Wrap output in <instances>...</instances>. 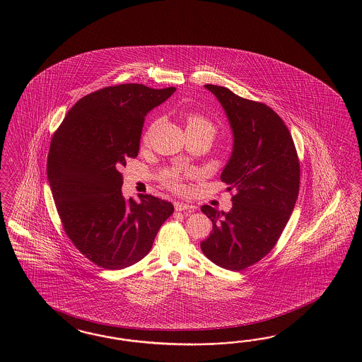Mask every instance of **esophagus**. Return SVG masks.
<instances>
[{
	"mask_svg": "<svg viewBox=\"0 0 362 362\" xmlns=\"http://www.w3.org/2000/svg\"><path fill=\"white\" fill-rule=\"evenodd\" d=\"M176 211H187V212H192L194 211V206H189L187 203H182V202H176L175 203Z\"/></svg>",
	"mask_w": 362,
	"mask_h": 362,
	"instance_id": "34e87169",
	"label": "esophagus"
}]
</instances>
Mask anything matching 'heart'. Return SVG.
<instances>
[{"mask_svg":"<svg viewBox=\"0 0 362 362\" xmlns=\"http://www.w3.org/2000/svg\"><path fill=\"white\" fill-rule=\"evenodd\" d=\"M185 121H186L187 132H203V134H207L211 139H214V136L216 135L215 124L203 114L187 112ZM186 175V170L179 168V167H173V168H168L162 173L160 180L165 187H168L174 191H180V189H183V179Z\"/></svg>","mask_w":362,"mask_h":362,"instance_id":"heart-1","label":"heart"}]
</instances>
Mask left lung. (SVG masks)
I'll return each mask as SVG.
<instances>
[{"mask_svg": "<svg viewBox=\"0 0 362 362\" xmlns=\"http://www.w3.org/2000/svg\"><path fill=\"white\" fill-rule=\"evenodd\" d=\"M219 99L233 132V151L221 173L232 209L202 206L212 230L200 243L212 263L243 271L271 252L295 209L300 162L284 121L265 103L241 98L230 88L206 85Z\"/></svg>", "mask_w": 362, "mask_h": 362, "instance_id": "obj_1", "label": "left lung"}]
</instances>
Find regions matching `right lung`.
I'll use <instances>...</instances> for the list:
<instances>
[{
  "label": "right lung",
  "instance_id": "obj_1",
  "mask_svg": "<svg viewBox=\"0 0 362 362\" xmlns=\"http://www.w3.org/2000/svg\"><path fill=\"white\" fill-rule=\"evenodd\" d=\"M175 88L123 83L79 99L57 129L47 179L67 238L91 263L123 269L150 252L174 206L153 195L122 197L127 158H136L144 117Z\"/></svg>",
  "mask_w": 362,
  "mask_h": 362
}]
</instances>
